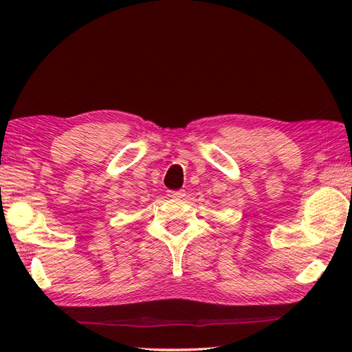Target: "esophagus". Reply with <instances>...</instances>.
I'll return each mask as SVG.
<instances>
[{
    "mask_svg": "<svg viewBox=\"0 0 352 352\" xmlns=\"http://www.w3.org/2000/svg\"><path fill=\"white\" fill-rule=\"evenodd\" d=\"M184 195H186V192L183 189H180V190H169V197H172V198H182Z\"/></svg>",
    "mask_w": 352,
    "mask_h": 352,
    "instance_id": "34e87169",
    "label": "esophagus"
}]
</instances>
